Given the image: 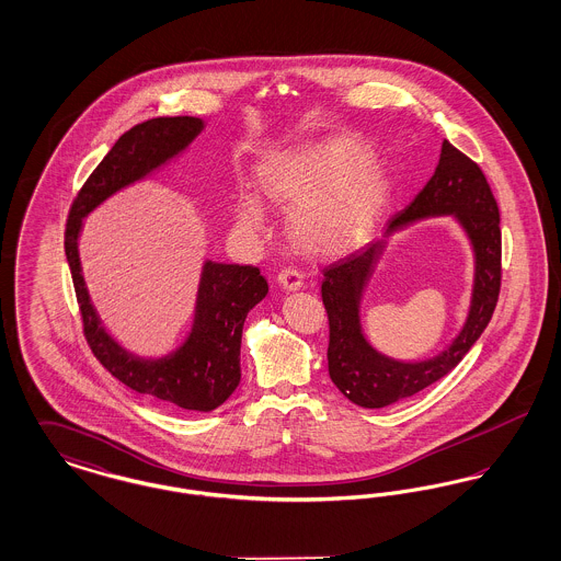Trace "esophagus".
Wrapping results in <instances>:
<instances>
[{
	"label": "esophagus",
	"mask_w": 561,
	"mask_h": 561,
	"mask_svg": "<svg viewBox=\"0 0 561 561\" xmlns=\"http://www.w3.org/2000/svg\"><path fill=\"white\" fill-rule=\"evenodd\" d=\"M277 284L286 293H296V290L302 288V273L294 267L282 268L279 275H277Z\"/></svg>",
	"instance_id": "34e87169"
}]
</instances>
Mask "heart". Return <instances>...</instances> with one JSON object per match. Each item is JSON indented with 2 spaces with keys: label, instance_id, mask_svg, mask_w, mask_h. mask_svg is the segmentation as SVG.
Returning <instances> with one entry per match:
<instances>
[{
  "label": "heart",
  "instance_id": "obj_1",
  "mask_svg": "<svg viewBox=\"0 0 561 561\" xmlns=\"http://www.w3.org/2000/svg\"><path fill=\"white\" fill-rule=\"evenodd\" d=\"M261 185L273 202H295L290 208L294 238L318 252L341 248L359 236L373 222L385 195V181L370 165V151L345 136L273 156L261 170ZM263 218L261 197L254 191H241V225L256 229Z\"/></svg>",
  "mask_w": 561,
  "mask_h": 561
}]
</instances>
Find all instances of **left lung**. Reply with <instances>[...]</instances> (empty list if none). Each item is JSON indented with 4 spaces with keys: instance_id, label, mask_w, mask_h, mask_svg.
<instances>
[{
    "instance_id": "obj_1",
    "label": "left lung",
    "mask_w": 561,
    "mask_h": 561,
    "mask_svg": "<svg viewBox=\"0 0 561 561\" xmlns=\"http://www.w3.org/2000/svg\"><path fill=\"white\" fill-rule=\"evenodd\" d=\"M435 215H453L474 252L470 311L454 343L437 356L403 363L376 352L363 334L360 300L388 238ZM501 290V218L490 185L476 161L448 140L439 163L412 204L396 214L378 240L323 268L321 298L330 321L328 373L347 400L362 408H385L423 391L450 373L476 345L492 320Z\"/></svg>"
}]
</instances>
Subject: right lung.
<instances>
[{
  "instance_id": "add662e5",
  "label": "right lung",
  "mask_w": 561,
  "mask_h": 561,
  "mask_svg": "<svg viewBox=\"0 0 561 561\" xmlns=\"http://www.w3.org/2000/svg\"><path fill=\"white\" fill-rule=\"evenodd\" d=\"M204 128V119L183 115L156 117L122 134L78 193L65 231L83 334L96 359L136 393L195 412H210L238 389L243 321L267 296V279L250 265L204 261L185 341L161 357H145L124 347L94 309L81 273L80 236L88 214L183 156Z\"/></svg>"
}]
</instances>
